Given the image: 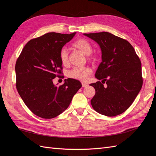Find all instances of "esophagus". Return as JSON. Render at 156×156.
Here are the masks:
<instances>
[{
    "instance_id": "obj_1",
    "label": "esophagus",
    "mask_w": 156,
    "mask_h": 156,
    "mask_svg": "<svg viewBox=\"0 0 156 156\" xmlns=\"http://www.w3.org/2000/svg\"><path fill=\"white\" fill-rule=\"evenodd\" d=\"M88 85V84H87V83H82V87H87Z\"/></svg>"
}]
</instances>
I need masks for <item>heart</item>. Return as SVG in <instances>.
Returning <instances> with one entry per match:
<instances>
[{
    "instance_id": "1",
    "label": "heart",
    "mask_w": 156,
    "mask_h": 156,
    "mask_svg": "<svg viewBox=\"0 0 156 156\" xmlns=\"http://www.w3.org/2000/svg\"><path fill=\"white\" fill-rule=\"evenodd\" d=\"M73 47L81 51L83 54L88 56V59H92L90 55L92 52V47L89 42L84 38H79L75 41L73 44ZM60 59L62 65L66 66L69 64V55L67 49L63 48L60 52ZM92 73L91 69L88 67H75L71 69L68 72V77L78 81L85 82L88 79L90 75Z\"/></svg>"
}]
</instances>
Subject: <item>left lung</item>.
<instances>
[{
    "label": "left lung",
    "mask_w": 156,
    "mask_h": 156,
    "mask_svg": "<svg viewBox=\"0 0 156 156\" xmlns=\"http://www.w3.org/2000/svg\"><path fill=\"white\" fill-rule=\"evenodd\" d=\"M84 35L97 42L101 50L102 61L95 77L102 81L90 84L96 90L91 105L103 115H119L131 106L142 88L140 60L129 42L120 37L107 32Z\"/></svg>",
    "instance_id": "8db88e82"
}]
</instances>
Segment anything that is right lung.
Returning a JSON list of instances; mask_svg holds the SVG:
<instances>
[{
  "instance_id": "add662e5",
  "label": "right lung",
  "mask_w": 156,
  "mask_h": 156,
  "mask_svg": "<svg viewBox=\"0 0 156 156\" xmlns=\"http://www.w3.org/2000/svg\"><path fill=\"white\" fill-rule=\"evenodd\" d=\"M75 34L49 32L32 39L23 49L16 64V88L32 112L45 119H53L69 105L81 83L68 78L62 85L53 80L62 77L60 52Z\"/></svg>"
}]
</instances>
